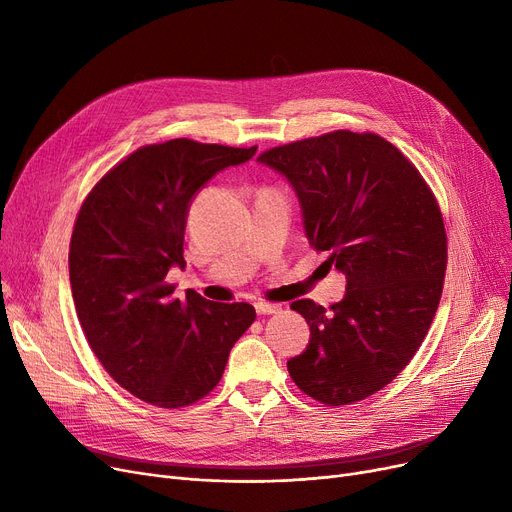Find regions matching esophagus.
Here are the masks:
<instances>
[{"mask_svg": "<svg viewBox=\"0 0 512 512\" xmlns=\"http://www.w3.org/2000/svg\"><path fill=\"white\" fill-rule=\"evenodd\" d=\"M255 309L259 315H272V313H278L282 307L280 305H274V303H255Z\"/></svg>", "mask_w": 512, "mask_h": 512, "instance_id": "34e87169", "label": "esophagus"}]
</instances>
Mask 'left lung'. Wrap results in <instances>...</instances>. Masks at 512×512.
I'll list each match as a JSON object with an SVG mask.
<instances>
[{
	"label": "left lung",
	"instance_id": "8db88e82",
	"mask_svg": "<svg viewBox=\"0 0 512 512\" xmlns=\"http://www.w3.org/2000/svg\"><path fill=\"white\" fill-rule=\"evenodd\" d=\"M299 195L309 245L346 276L330 311L294 301L309 324L288 373L328 407L355 405L405 369L440 305L448 238L432 188L375 132L334 130L272 147L259 157Z\"/></svg>",
	"mask_w": 512,
	"mask_h": 512
}]
</instances>
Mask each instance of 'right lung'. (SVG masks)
Returning <instances> with one entry per match:
<instances>
[{
  "instance_id": "1",
  "label": "right lung",
  "mask_w": 512,
  "mask_h": 512,
  "mask_svg": "<svg viewBox=\"0 0 512 512\" xmlns=\"http://www.w3.org/2000/svg\"><path fill=\"white\" fill-rule=\"evenodd\" d=\"M257 147L172 139L139 147L105 172L78 209L70 238V286L80 328L103 369L159 409L205 398L234 342L255 321L249 303H213L166 282L184 267L188 203Z\"/></svg>"
}]
</instances>
